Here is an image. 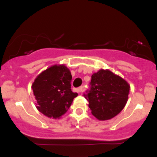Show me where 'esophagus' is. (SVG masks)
Here are the masks:
<instances>
[{
  "label": "esophagus",
  "mask_w": 157,
  "mask_h": 157,
  "mask_svg": "<svg viewBox=\"0 0 157 157\" xmlns=\"http://www.w3.org/2000/svg\"><path fill=\"white\" fill-rule=\"evenodd\" d=\"M76 91H77V93H81V92H82V91H83V88H82V87L78 88V89H76Z\"/></svg>",
  "instance_id": "obj_1"
}]
</instances>
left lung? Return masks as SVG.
Masks as SVG:
<instances>
[{"mask_svg":"<svg viewBox=\"0 0 157 157\" xmlns=\"http://www.w3.org/2000/svg\"><path fill=\"white\" fill-rule=\"evenodd\" d=\"M130 85L109 69L99 70L91 76V90L85 97L91 113L99 120H111L121 112L128 99Z\"/></svg>","mask_w":157,"mask_h":157,"instance_id":"obj_1","label":"left lung"}]
</instances>
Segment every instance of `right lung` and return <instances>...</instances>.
<instances>
[{"label": "right lung", "mask_w": 157, "mask_h": 157, "mask_svg": "<svg viewBox=\"0 0 157 157\" xmlns=\"http://www.w3.org/2000/svg\"><path fill=\"white\" fill-rule=\"evenodd\" d=\"M72 76L64 64H55L40 73L32 84L36 108L45 116L59 119L67 112L77 93L71 90Z\"/></svg>", "instance_id": "add662e5"}]
</instances>
